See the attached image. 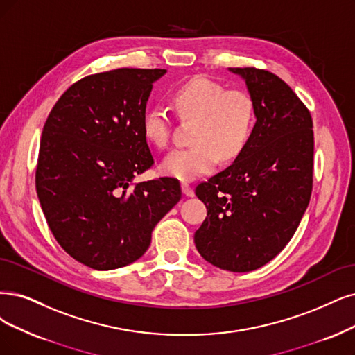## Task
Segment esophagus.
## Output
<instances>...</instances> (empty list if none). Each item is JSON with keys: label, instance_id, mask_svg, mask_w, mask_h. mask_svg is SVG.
<instances>
[{"label": "esophagus", "instance_id": "1", "mask_svg": "<svg viewBox=\"0 0 355 355\" xmlns=\"http://www.w3.org/2000/svg\"><path fill=\"white\" fill-rule=\"evenodd\" d=\"M181 190H182V194L187 196V198H193L194 196V190L189 184H186V182L184 184H181Z\"/></svg>", "mask_w": 355, "mask_h": 355}]
</instances>
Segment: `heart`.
Returning <instances> with one entry per match:
<instances>
[{
  "mask_svg": "<svg viewBox=\"0 0 355 355\" xmlns=\"http://www.w3.org/2000/svg\"><path fill=\"white\" fill-rule=\"evenodd\" d=\"M181 118L198 120L193 146L175 149L161 164V173L180 181H193L212 173L219 156L232 161L250 141L256 123V103L243 90H227L212 78L196 76L173 92ZM143 136L152 146L165 148L171 137V115L155 105L143 118Z\"/></svg>",
  "mask_w": 355,
  "mask_h": 355,
  "instance_id": "1",
  "label": "heart"
}]
</instances>
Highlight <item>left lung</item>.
I'll list each match as a JSON object with an SVG mask.
<instances>
[{"mask_svg": "<svg viewBox=\"0 0 355 355\" xmlns=\"http://www.w3.org/2000/svg\"><path fill=\"white\" fill-rule=\"evenodd\" d=\"M228 70L245 82L256 103V124L241 155L196 187L207 216L194 243L211 265L250 272L281 253L309 206L313 121L278 76L254 67Z\"/></svg>", "mask_w": 355, "mask_h": 355, "instance_id": "1", "label": "left lung"}]
</instances>
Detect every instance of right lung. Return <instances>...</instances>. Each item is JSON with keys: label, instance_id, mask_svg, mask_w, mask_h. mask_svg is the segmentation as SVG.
<instances>
[{"label": "right lung", "instance_id": "right-lung-1", "mask_svg": "<svg viewBox=\"0 0 355 355\" xmlns=\"http://www.w3.org/2000/svg\"><path fill=\"white\" fill-rule=\"evenodd\" d=\"M165 73L118 69L87 76L64 92L44 125L37 198L58 244L92 269L140 259L157 222L181 199L175 178L133 182L153 165L143 118L152 86Z\"/></svg>", "mask_w": 355, "mask_h": 355}]
</instances>
